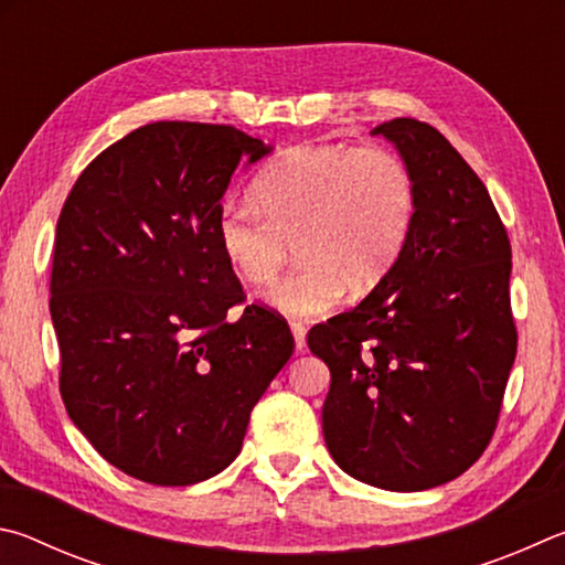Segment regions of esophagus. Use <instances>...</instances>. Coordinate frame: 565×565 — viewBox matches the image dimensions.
Here are the masks:
<instances>
[{
	"label": "esophagus",
	"mask_w": 565,
	"mask_h": 565,
	"mask_svg": "<svg viewBox=\"0 0 565 565\" xmlns=\"http://www.w3.org/2000/svg\"><path fill=\"white\" fill-rule=\"evenodd\" d=\"M290 330H292V338H295V352H305V348H308V342H305L308 328H305L302 322H290Z\"/></svg>",
	"instance_id": "1"
}]
</instances>
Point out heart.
Here are the masks:
<instances>
[{"mask_svg": "<svg viewBox=\"0 0 565 565\" xmlns=\"http://www.w3.org/2000/svg\"><path fill=\"white\" fill-rule=\"evenodd\" d=\"M253 205L225 203L217 245L237 277L273 282L298 245L300 265L263 295L273 310L320 318L344 295L364 298L409 241L417 191L409 166L384 146H295L257 175Z\"/></svg>", "mask_w": 565, "mask_h": 565, "instance_id": "1", "label": "heart"}]
</instances>
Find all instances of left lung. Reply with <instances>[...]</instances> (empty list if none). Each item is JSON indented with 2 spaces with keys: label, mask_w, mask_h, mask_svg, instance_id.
I'll list each match as a JSON object with an SVG mask.
<instances>
[{
  "label": "left lung",
  "mask_w": 565,
  "mask_h": 565,
  "mask_svg": "<svg viewBox=\"0 0 565 565\" xmlns=\"http://www.w3.org/2000/svg\"><path fill=\"white\" fill-rule=\"evenodd\" d=\"M409 166L417 213L387 277L308 332L330 367L322 434L364 483L424 491L457 479L497 431L516 358L511 243L457 148L417 118L377 126Z\"/></svg>",
  "instance_id": "1"
}]
</instances>
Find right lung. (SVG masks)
I'll return each mask as SVG.
<instances>
[{
  "instance_id": "obj_1",
  "label": "right lung",
  "mask_w": 565,
  "mask_h": 565,
  "mask_svg": "<svg viewBox=\"0 0 565 565\" xmlns=\"http://www.w3.org/2000/svg\"><path fill=\"white\" fill-rule=\"evenodd\" d=\"M270 146L235 126L156 121L98 153L56 223L58 392L78 431L138 481L191 487L243 447L295 340L247 305L217 245L235 168Z\"/></svg>"
}]
</instances>
